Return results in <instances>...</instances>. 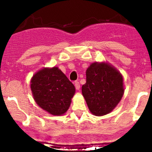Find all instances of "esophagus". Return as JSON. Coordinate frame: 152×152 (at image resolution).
<instances>
[{"label": "esophagus", "mask_w": 152, "mask_h": 152, "mask_svg": "<svg viewBox=\"0 0 152 152\" xmlns=\"http://www.w3.org/2000/svg\"><path fill=\"white\" fill-rule=\"evenodd\" d=\"M75 87H76V90H79L80 89V84H79V82H75Z\"/></svg>", "instance_id": "1"}]
</instances>
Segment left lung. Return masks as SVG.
Masks as SVG:
<instances>
[{
    "label": "left lung",
    "mask_w": 152,
    "mask_h": 152,
    "mask_svg": "<svg viewBox=\"0 0 152 152\" xmlns=\"http://www.w3.org/2000/svg\"><path fill=\"white\" fill-rule=\"evenodd\" d=\"M82 95L91 113L102 116L111 113L124 93L123 76L106 62H94L86 70V83Z\"/></svg>",
    "instance_id": "left-lung-1"
}]
</instances>
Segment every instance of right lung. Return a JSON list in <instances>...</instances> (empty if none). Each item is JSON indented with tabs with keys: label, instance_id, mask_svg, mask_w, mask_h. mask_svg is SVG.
<instances>
[{
	"label": "right lung",
	"instance_id": "obj_1",
	"mask_svg": "<svg viewBox=\"0 0 152 152\" xmlns=\"http://www.w3.org/2000/svg\"><path fill=\"white\" fill-rule=\"evenodd\" d=\"M31 89L38 106L53 115L66 113L76 92L74 85L57 67L37 72L31 80Z\"/></svg>",
	"mask_w": 152,
	"mask_h": 152
}]
</instances>
